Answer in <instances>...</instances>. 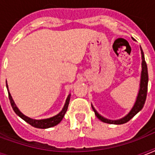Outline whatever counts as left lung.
<instances>
[{"instance_id": "obj_1", "label": "left lung", "mask_w": 155, "mask_h": 155, "mask_svg": "<svg viewBox=\"0 0 155 155\" xmlns=\"http://www.w3.org/2000/svg\"><path fill=\"white\" fill-rule=\"evenodd\" d=\"M141 53H142V74H141V80H140V88L138 94H137V99L134 103V105L133 106L130 113L127 115L125 116L124 117L118 119V120H110L108 118L104 117L98 112H97L93 105L92 104V108L94 111L95 114L97 117L98 119L103 121L104 123L108 124H114V125H121L128 122L130 119H132L138 112L142 110L143 106L145 104V101L147 99V87H148V71H147V65L146 61H145L144 53L142 51V49L141 48Z\"/></svg>"}]
</instances>
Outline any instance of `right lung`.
Returning a JSON list of instances; mask_svg holds the SVG:
<instances>
[{
    "instance_id": "add662e5",
    "label": "right lung",
    "mask_w": 155,
    "mask_h": 155,
    "mask_svg": "<svg viewBox=\"0 0 155 155\" xmlns=\"http://www.w3.org/2000/svg\"><path fill=\"white\" fill-rule=\"evenodd\" d=\"M6 87H7V90H8V99L10 101V104L12 108H13V111L15 112V113L18 116H19L21 119L26 121L28 124H30V125H32L35 128H38V129H47V128H51L53 127L54 125H58V123L60 122L61 120H63V117L65 115L66 112L68 110V104H69V101H70V98H71V94L68 95V98L66 100L65 104L63 106V109L61 110V112L57 114V115L54 116L52 117L49 118H46V119H41V120H38V119H33V118H30L27 116L24 115L20 110L19 108L17 107L16 104L13 101V98L11 97V94L9 93V91H8V84H7V81H6Z\"/></svg>"
}]
</instances>
